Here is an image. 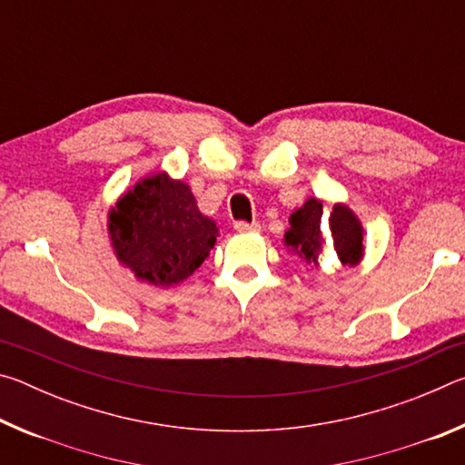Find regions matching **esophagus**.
I'll return each mask as SVG.
<instances>
[{
	"label": "esophagus",
	"mask_w": 465,
	"mask_h": 465,
	"mask_svg": "<svg viewBox=\"0 0 465 465\" xmlns=\"http://www.w3.org/2000/svg\"><path fill=\"white\" fill-rule=\"evenodd\" d=\"M233 230L240 232V233L261 232V223H256V222H252V223H248V222H235V223H233Z\"/></svg>",
	"instance_id": "obj_1"
}]
</instances>
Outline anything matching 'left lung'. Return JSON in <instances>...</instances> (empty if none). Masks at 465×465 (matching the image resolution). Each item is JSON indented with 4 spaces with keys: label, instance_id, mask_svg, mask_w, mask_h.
I'll return each instance as SVG.
<instances>
[{
    "label": "left lung",
    "instance_id": "left-lung-1",
    "mask_svg": "<svg viewBox=\"0 0 465 465\" xmlns=\"http://www.w3.org/2000/svg\"><path fill=\"white\" fill-rule=\"evenodd\" d=\"M322 203L316 199H308L302 209H297L289 219V232L285 233L287 246L297 250L308 262H316L318 252L322 250L324 240L330 242L338 262L357 264L363 254V230H361L359 219L352 215L351 209L336 204L332 213L326 217V230H322Z\"/></svg>",
    "mask_w": 465,
    "mask_h": 465
}]
</instances>
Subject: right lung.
Wrapping results in <instances>:
<instances>
[{"mask_svg": "<svg viewBox=\"0 0 465 465\" xmlns=\"http://www.w3.org/2000/svg\"><path fill=\"white\" fill-rule=\"evenodd\" d=\"M119 261L153 285H176L199 269L217 238L184 183L155 174L135 184L108 217Z\"/></svg>", "mask_w": 465, "mask_h": 465, "instance_id": "1", "label": "right lung"}]
</instances>
